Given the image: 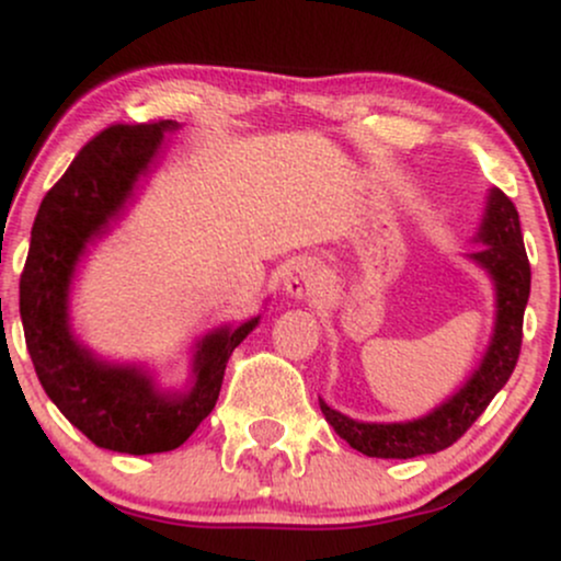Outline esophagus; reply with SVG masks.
Returning a JSON list of instances; mask_svg holds the SVG:
<instances>
[{
  "label": "esophagus",
  "mask_w": 561,
  "mask_h": 561,
  "mask_svg": "<svg viewBox=\"0 0 561 561\" xmlns=\"http://www.w3.org/2000/svg\"><path fill=\"white\" fill-rule=\"evenodd\" d=\"M285 289L293 298H311L321 289V268L317 261L300 259L289 266L285 276Z\"/></svg>",
  "instance_id": "34e87169"
}]
</instances>
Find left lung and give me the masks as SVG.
<instances>
[{"label":"left lung","instance_id":"1","mask_svg":"<svg viewBox=\"0 0 561 561\" xmlns=\"http://www.w3.org/2000/svg\"><path fill=\"white\" fill-rule=\"evenodd\" d=\"M478 240L485 242V248H480V253H474L472 259L491 272L499 289V319H495L493 343L482 358V366L448 403L414 422H353L319 401L324 420L351 448L366 456H377V459H414V456L437 454L454 446L488 409L495 392L508 382L517 366L519 347H523V319L527 298H530V261L525 253L517 208L501 190L491 192Z\"/></svg>","mask_w":561,"mask_h":561}]
</instances>
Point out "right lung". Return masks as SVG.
<instances>
[{"label": "right lung", "instance_id": "1", "mask_svg": "<svg viewBox=\"0 0 561 561\" xmlns=\"http://www.w3.org/2000/svg\"><path fill=\"white\" fill-rule=\"evenodd\" d=\"M169 128L176 124H113L89 139L38 205L21 274L25 347L44 392L94 446L134 456L173 450L195 433L218 401L231 351L259 324L208 334L197 351L195 388L184 396H160L137 369L94 362L70 337L66 300L83 244L124 208Z\"/></svg>", "mask_w": 561, "mask_h": 561}]
</instances>
